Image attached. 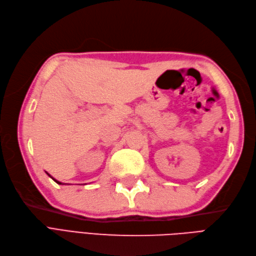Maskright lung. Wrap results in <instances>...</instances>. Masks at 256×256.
Returning <instances> with one entry per match:
<instances>
[{"mask_svg": "<svg viewBox=\"0 0 256 256\" xmlns=\"http://www.w3.org/2000/svg\"><path fill=\"white\" fill-rule=\"evenodd\" d=\"M47 174H48V173H47ZM48 175H49V176H50V177H51V178H52V180H54V182H56V184H62V182H58V180H54V178H53V177H52V176H51V175H50V174H48Z\"/></svg>", "mask_w": 256, "mask_h": 256, "instance_id": "obj_1", "label": "right lung"}]
</instances>
